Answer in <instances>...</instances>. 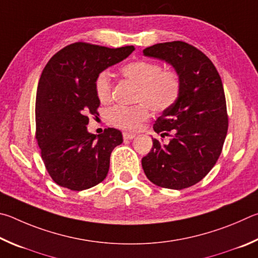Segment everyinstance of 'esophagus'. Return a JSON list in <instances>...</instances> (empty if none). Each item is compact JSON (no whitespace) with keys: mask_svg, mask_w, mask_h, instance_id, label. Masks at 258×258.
Returning a JSON list of instances; mask_svg holds the SVG:
<instances>
[{"mask_svg":"<svg viewBox=\"0 0 258 258\" xmlns=\"http://www.w3.org/2000/svg\"><path fill=\"white\" fill-rule=\"evenodd\" d=\"M122 136H123L124 139H134L135 137H136V134H133V133H122Z\"/></svg>","mask_w":258,"mask_h":258,"instance_id":"34e87169","label":"esophagus"}]
</instances>
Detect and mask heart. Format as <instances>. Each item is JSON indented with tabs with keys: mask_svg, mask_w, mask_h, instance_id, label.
<instances>
[{
	"mask_svg": "<svg viewBox=\"0 0 258 258\" xmlns=\"http://www.w3.org/2000/svg\"><path fill=\"white\" fill-rule=\"evenodd\" d=\"M121 74L138 86L136 101L144 103L134 106L117 105L108 111V121L119 129L137 130L150 119L148 106L156 113H163L177 103L181 94L182 80L179 72L174 69H162V66L156 62L132 61L121 68ZM94 88L99 102L106 104L111 101L112 81L107 71H101L96 76Z\"/></svg>",
	"mask_w": 258,
	"mask_h": 258,
	"instance_id": "b5f03b06",
	"label": "heart"
}]
</instances>
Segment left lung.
Returning a JSON list of instances; mask_svg holds the SVG:
<instances>
[{
    "label": "left lung",
    "mask_w": 258,
    "mask_h": 258,
    "mask_svg": "<svg viewBox=\"0 0 258 258\" xmlns=\"http://www.w3.org/2000/svg\"><path fill=\"white\" fill-rule=\"evenodd\" d=\"M143 53L172 64L182 80L177 103L153 125L169 142L153 138L152 151L142 160L144 172L159 187L188 188L210 172L222 152L229 125L222 80L213 62L182 40L155 44Z\"/></svg>",
    "instance_id": "left-lung-1"
}]
</instances>
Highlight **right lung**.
I'll return each instance as SVG.
<instances>
[{
	"mask_svg": "<svg viewBox=\"0 0 258 258\" xmlns=\"http://www.w3.org/2000/svg\"><path fill=\"white\" fill-rule=\"evenodd\" d=\"M134 49L78 42L60 49L45 66L36 94L35 137L45 168L58 186L80 191L106 178L111 153L123 139L114 128L98 136L87 132L89 116L98 114L94 83L99 72Z\"/></svg>",
	"mask_w": 258,
	"mask_h": 258,
	"instance_id": "1",
	"label": "right lung"
}]
</instances>
